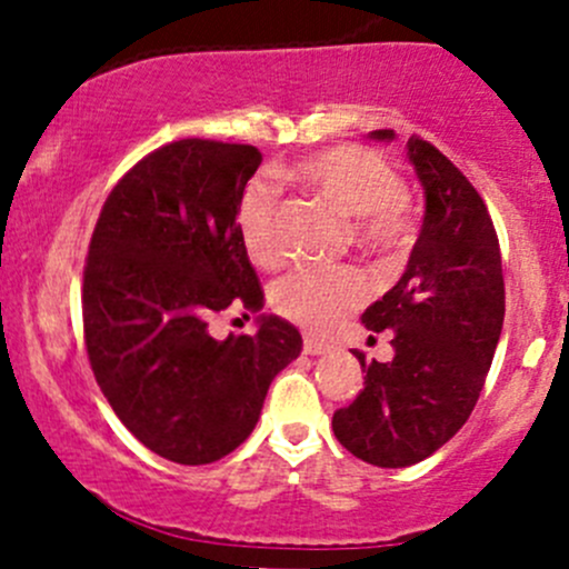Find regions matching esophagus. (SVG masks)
Wrapping results in <instances>:
<instances>
[{
  "label": "esophagus",
  "mask_w": 569,
  "mask_h": 569,
  "mask_svg": "<svg viewBox=\"0 0 569 569\" xmlns=\"http://www.w3.org/2000/svg\"><path fill=\"white\" fill-rule=\"evenodd\" d=\"M302 349H306V355H313V358H317V355H327L330 352V343H325V341H319V338H313V336H306V343H302Z\"/></svg>",
  "instance_id": "1"
}]
</instances>
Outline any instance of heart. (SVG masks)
<instances>
[{"mask_svg": "<svg viewBox=\"0 0 569 569\" xmlns=\"http://www.w3.org/2000/svg\"><path fill=\"white\" fill-rule=\"evenodd\" d=\"M291 176L330 200L349 220L355 239L369 250L405 248L410 222L401 211L405 183L386 157L363 146H336L311 153L291 168ZM280 189L269 178H256L239 200L237 226L244 250L258 267H280L286 244L278 228ZM371 295L366 274L355 267H300L280 278L272 306L280 317L308 330H332Z\"/></svg>", "mask_w": 569, "mask_h": 569, "instance_id": "heart-1", "label": "heart"}]
</instances>
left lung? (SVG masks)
Returning <instances> with one entry per match:
<instances>
[{
  "mask_svg": "<svg viewBox=\"0 0 569 569\" xmlns=\"http://www.w3.org/2000/svg\"><path fill=\"white\" fill-rule=\"evenodd\" d=\"M391 142L393 129L371 131ZM427 209L405 274L366 308L369 330H391V363H366V386L332 416L338 443L377 468H407L449 443L476 407L503 327L496 228L473 183L432 142L407 140Z\"/></svg>",
  "mask_w": 569,
  "mask_h": 569,
  "instance_id": "obj_1",
  "label": "left lung"
}]
</instances>
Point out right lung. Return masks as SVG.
<instances>
[{"label":"right lung","mask_w":569,"mask_h":569,"mask_svg":"<svg viewBox=\"0 0 569 569\" xmlns=\"http://www.w3.org/2000/svg\"><path fill=\"white\" fill-rule=\"evenodd\" d=\"M256 146L170 142L109 192L88 250L82 319L96 382L146 449L178 465L231 455L256 429L269 382L302 352L286 319L217 341L209 319L263 308L237 211Z\"/></svg>","instance_id":"obj_1"}]
</instances>
